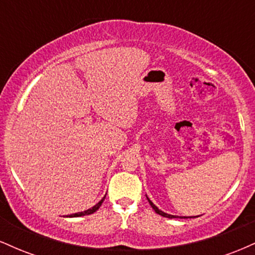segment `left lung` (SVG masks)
Here are the masks:
<instances>
[{
    "mask_svg": "<svg viewBox=\"0 0 255 255\" xmlns=\"http://www.w3.org/2000/svg\"><path fill=\"white\" fill-rule=\"evenodd\" d=\"M147 198V197H146ZM147 200H148V203H150V205H151V207L152 209L154 210V212L156 213H158V215H160V216H163V217H168V218H176V216H172V215H168V213H164L163 211H160L159 209H158V207L156 206V205H154L153 203H152V201L150 200V199L147 198ZM183 218H187V217H183Z\"/></svg>",
    "mask_w": 255,
    "mask_h": 255,
    "instance_id": "obj_1",
    "label": "left lung"
}]
</instances>
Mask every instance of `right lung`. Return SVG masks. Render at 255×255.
I'll return each mask as SVG.
<instances>
[{
  "instance_id": "add662e5",
  "label": "right lung",
  "mask_w": 255,
  "mask_h": 255,
  "mask_svg": "<svg viewBox=\"0 0 255 255\" xmlns=\"http://www.w3.org/2000/svg\"><path fill=\"white\" fill-rule=\"evenodd\" d=\"M104 199H105V197H104L103 199H102V200L99 201V203H98L97 205H95V206L91 207V209L86 210V211H84V212H79V213H73V215L67 216V217H80V216H87V215H91V213L96 212V211H97V210L99 209V207H101V205H102V203H103V201H104Z\"/></svg>"
}]
</instances>
